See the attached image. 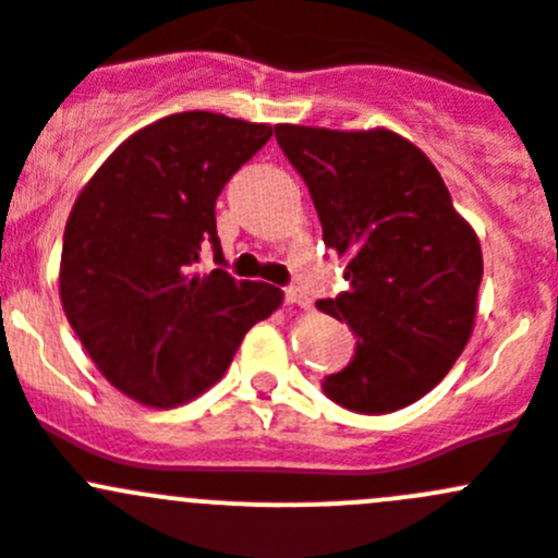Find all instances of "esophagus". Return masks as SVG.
Masks as SVG:
<instances>
[{
  "label": "esophagus",
  "instance_id": "34e87169",
  "mask_svg": "<svg viewBox=\"0 0 558 558\" xmlns=\"http://www.w3.org/2000/svg\"><path fill=\"white\" fill-rule=\"evenodd\" d=\"M283 296H286V303H289V305H308L311 303L308 294H305L300 286H286Z\"/></svg>",
  "mask_w": 558,
  "mask_h": 558
}]
</instances>
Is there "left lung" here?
Listing matches in <instances>:
<instances>
[{
	"label": "left lung",
	"instance_id": "1",
	"mask_svg": "<svg viewBox=\"0 0 558 558\" xmlns=\"http://www.w3.org/2000/svg\"><path fill=\"white\" fill-rule=\"evenodd\" d=\"M303 175L322 239L347 258L325 314L355 332V355L322 379L352 413L383 415L426 397L465 350L482 283V247L424 150L388 129L275 126Z\"/></svg>",
	"mask_w": 558,
	"mask_h": 558
}]
</instances>
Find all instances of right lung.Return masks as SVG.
Masks as SVG:
<instances>
[{
	"label": "right lung",
	"instance_id": "add662e5",
	"mask_svg": "<svg viewBox=\"0 0 558 558\" xmlns=\"http://www.w3.org/2000/svg\"><path fill=\"white\" fill-rule=\"evenodd\" d=\"M272 137L267 123L175 112L140 129L96 170L62 233L60 300L104 377L150 408L217 383L244 332L283 300L226 272L215 203ZM213 244L218 269L195 276Z\"/></svg>",
	"mask_w": 558,
	"mask_h": 558
}]
</instances>
